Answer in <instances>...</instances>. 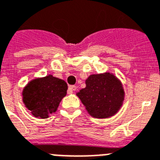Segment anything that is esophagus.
Wrapping results in <instances>:
<instances>
[{"mask_svg":"<svg viewBox=\"0 0 160 160\" xmlns=\"http://www.w3.org/2000/svg\"><path fill=\"white\" fill-rule=\"evenodd\" d=\"M77 89V87L74 86V85H71V86L68 87V93H72L74 91Z\"/></svg>","mask_w":160,"mask_h":160,"instance_id":"34e87169","label":"esophagus"}]
</instances>
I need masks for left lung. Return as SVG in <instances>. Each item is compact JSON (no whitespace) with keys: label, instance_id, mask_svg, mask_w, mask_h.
I'll use <instances>...</instances> for the list:
<instances>
[{"label":"left lung","instance_id":"1","mask_svg":"<svg viewBox=\"0 0 160 160\" xmlns=\"http://www.w3.org/2000/svg\"><path fill=\"white\" fill-rule=\"evenodd\" d=\"M77 96L88 113L96 118L114 116L122 106L124 91L121 82L112 73L93 74L86 80V88Z\"/></svg>","mask_w":160,"mask_h":160}]
</instances>
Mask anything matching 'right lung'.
<instances>
[{
  "label": "right lung",
  "mask_w": 160,
  "mask_h": 160,
  "mask_svg": "<svg viewBox=\"0 0 160 160\" xmlns=\"http://www.w3.org/2000/svg\"><path fill=\"white\" fill-rule=\"evenodd\" d=\"M66 82L52 75L34 79L23 90V102L37 118H48L55 112L67 94Z\"/></svg>",
  "instance_id": "add662e5"
}]
</instances>
